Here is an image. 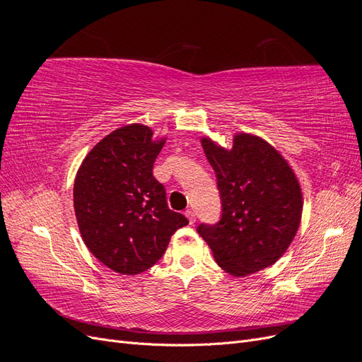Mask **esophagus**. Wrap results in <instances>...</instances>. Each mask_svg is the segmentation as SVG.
<instances>
[{"label": "esophagus", "instance_id": "esophagus-1", "mask_svg": "<svg viewBox=\"0 0 362 362\" xmlns=\"http://www.w3.org/2000/svg\"><path fill=\"white\" fill-rule=\"evenodd\" d=\"M184 214L187 216V218H189V222H190V223H194V222H196V214H194V211H193V210H185V211H184Z\"/></svg>", "mask_w": 362, "mask_h": 362}]
</instances>
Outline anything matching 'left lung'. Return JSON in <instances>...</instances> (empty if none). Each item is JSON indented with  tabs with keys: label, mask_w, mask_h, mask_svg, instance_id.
<instances>
[{
	"label": "left lung",
	"mask_w": 362,
	"mask_h": 362,
	"mask_svg": "<svg viewBox=\"0 0 362 362\" xmlns=\"http://www.w3.org/2000/svg\"><path fill=\"white\" fill-rule=\"evenodd\" d=\"M216 173L222 217L199 235L229 275L246 276L276 262L298 233L303 199L298 178L261 137L240 133L231 149L201 140Z\"/></svg>",
	"instance_id": "1"
}]
</instances>
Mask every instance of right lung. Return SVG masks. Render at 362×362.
<instances>
[{
    "instance_id": "add662e5",
    "label": "right lung",
    "mask_w": 362,
    "mask_h": 362,
    "mask_svg": "<svg viewBox=\"0 0 362 362\" xmlns=\"http://www.w3.org/2000/svg\"><path fill=\"white\" fill-rule=\"evenodd\" d=\"M131 124L115 129L83 160L74 182V208L86 246L103 264L139 275L163 257L170 237L189 223L168 206L152 168L164 139Z\"/></svg>"
}]
</instances>
